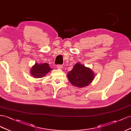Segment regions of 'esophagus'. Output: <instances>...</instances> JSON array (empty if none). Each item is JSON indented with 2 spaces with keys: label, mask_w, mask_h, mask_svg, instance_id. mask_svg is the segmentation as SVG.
I'll return each mask as SVG.
<instances>
[{
  "label": "esophagus",
  "mask_w": 131,
  "mask_h": 131,
  "mask_svg": "<svg viewBox=\"0 0 131 131\" xmlns=\"http://www.w3.org/2000/svg\"><path fill=\"white\" fill-rule=\"evenodd\" d=\"M62 65H58L57 66V69H61L62 68Z\"/></svg>",
  "instance_id": "obj_1"
}]
</instances>
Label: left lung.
<instances>
[{"instance_id": "8db88e82", "label": "left lung", "mask_w": 131, "mask_h": 131, "mask_svg": "<svg viewBox=\"0 0 131 131\" xmlns=\"http://www.w3.org/2000/svg\"><path fill=\"white\" fill-rule=\"evenodd\" d=\"M67 76L70 82L74 87L83 88L92 83L94 79L95 74L90 68L77 62Z\"/></svg>"}]
</instances>
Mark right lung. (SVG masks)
Returning a JSON list of instances; mask_svg holds the SVG:
<instances>
[{
    "instance_id": "add662e5",
    "label": "right lung",
    "mask_w": 131,
    "mask_h": 131,
    "mask_svg": "<svg viewBox=\"0 0 131 131\" xmlns=\"http://www.w3.org/2000/svg\"><path fill=\"white\" fill-rule=\"evenodd\" d=\"M51 69L49 64L47 63H38L36 62L30 71L31 75L35 78H42L46 75V74L51 71Z\"/></svg>"
}]
</instances>
